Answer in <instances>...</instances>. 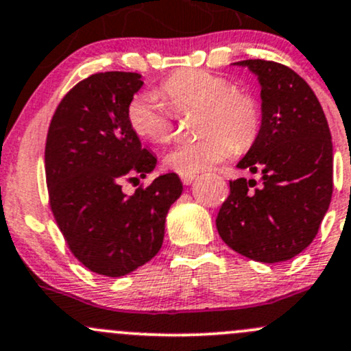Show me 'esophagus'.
I'll list each match as a JSON object with an SVG mask.
<instances>
[{"label": "esophagus", "instance_id": "obj_1", "mask_svg": "<svg viewBox=\"0 0 351 351\" xmlns=\"http://www.w3.org/2000/svg\"><path fill=\"white\" fill-rule=\"evenodd\" d=\"M180 178H182L183 185H191V183H193V180L197 178V175H195V173H182V175H180Z\"/></svg>", "mask_w": 351, "mask_h": 351}]
</instances>
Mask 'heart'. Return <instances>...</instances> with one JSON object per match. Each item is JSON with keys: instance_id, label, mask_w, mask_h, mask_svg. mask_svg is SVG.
I'll return each instance as SVG.
<instances>
[{"instance_id": "1", "label": "heart", "mask_w": 351, "mask_h": 351, "mask_svg": "<svg viewBox=\"0 0 351 351\" xmlns=\"http://www.w3.org/2000/svg\"><path fill=\"white\" fill-rule=\"evenodd\" d=\"M160 95L139 94L128 106V124L138 138L166 143L173 136V114L200 110L195 129L200 138L176 145L165 165L176 173H198L230 156L234 146L245 149L261 129V108L252 94L206 70H178L161 84ZM169 108H166L165 106Z\"/></svg>"}]
</instances>
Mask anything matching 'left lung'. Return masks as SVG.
Wrapping results in <instances>:
<instances>
[{
	"label": "left lung",
	"mask_w": 351,
	"mask_h": 351,
	"mask_svg": "<svg viewBox=\"0 0 351 351\" xmlns=\"http://www.w3.org/2000/svg\"><path fill=\"white\" fill-rule=\"evenodd\" d=\"M261 84V129L237 168L261 182H230L217 215L222 241L241 256L272 264L293 259L318 234L333 193V145L318 97L278 62L242 60Z\"/></svg>",
	"instance_id": "obj_1"
}]
</instances>
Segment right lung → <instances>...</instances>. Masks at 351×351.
Wrapping results in <instances>:
<instances>
[{"label":"right lung","instance_id":"add662e5","mask_svg":"<svg viewBox=\"0 0 351 351\" xmlns=\"http://www.w3.org/2000/svg\"><path fill=\"white\" fill-rule=\"evenodd\" d=\"M143 84L136 72L87 77L62 99L47 134L45 175L58 228L80 263L109 278L160 252L168 210L183 191L176 173L132 197L123 191V182L156 166L128 124V106Z\"/></svg>","mask_w":351,"mask_h":351}]
</instances>
